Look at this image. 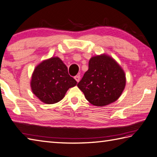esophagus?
I'll use <instances>...</instances> for the list:
<instances>
[{
	"mask_svg": "<svg viewBox=\"0 0 157 157\" xmlns=\"http://www.w3.org/2000/svg\"><path fill=\"white\" fill-rule=\"evenodd\" d=\"M80 78H81V76H80V75H76V76H75V79L76 80V82H79Z\"/></svg>",
	"mask_w": 157,
	"mask_h": 157,
	"instance_id": "esophagus-1",
	"label": "esophagus"
}]
</instances>
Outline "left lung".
I'll return each instance as SVG.
<instances>
[{"mask_svg":"<svg viewBox=\"0 0 157 157\" xmlns=\"http://www.w3.org/2000/svg\"><path fill=\"white\" fill-rule=\"evenodd\" d=\"M125 85L124 70L113 58L105 54L90 59L88 70L77 84L88 101L97 106L116 101Z\"/></svg>","mask_w":157,"mask_h":157,"instance_id":"8db88e82","label":"left lung"}]
</instances>
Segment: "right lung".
<instances>
[{
  "mask_svg": "<svg viewBox=\"0 0 157 157\" xmlns=\"http://www.w3.org/2000/svg\"><path fill=\"white\" fill-rule=\"evenodd\" d=\"M77 83L67 72V67L59 57L44 60L32 75L33 93L46 104H55L63 98L66 91Z\"/></svg>",
  "mask_w": 157,
  "mask_h": 157,
  "instance_id": "add662e5",
  "label": "right lung"
}]
</instances>
